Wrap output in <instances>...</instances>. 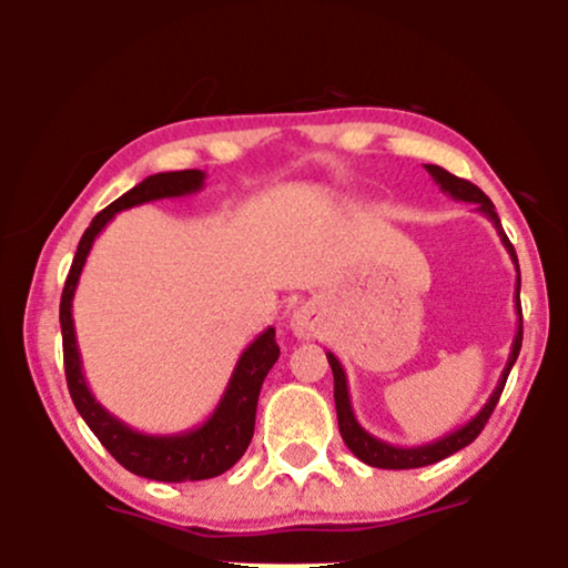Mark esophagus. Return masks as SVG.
Masks as SVG:
<instances>
[{
  "label": "esophagus",
  "mask_w": 568,
  "mask_h": 568,
  "mask_svg": "<svg viewBox=\"0 0 568 568\" xmlns=\"http://www.w3.org/2000/svg\"><path fill=\"white\" fill-rule=\"evenodd\" d=\"M291 328L298 338H312L321 331V321H317V310L312 304L296 306L291 317Z\"/></svg>",
  "instance_id": "esophagus-1"
}]
</instances>
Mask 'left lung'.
Here are the masks:
<instances>
[{
    "instance_id": "left-lung-1",
    "label": "left lung",
    "mask_w": 568,
    "mask_h": 568,
    "mask_svg": "<svg viewBox=\"0 0 568 568\" xmlns=\"http://www.w3.org/2000/svg\"><path fill=\"white\" fill-rule=\"evenodd\" d=\"M425 168H427V173L435 179V184L443 189V192L452 194L454 200L475 202V205H478V211L484 213V216L491 221L494 226H497V232H499V237H501V245L507 247V253H510V258H513V264H515V272H518V280H515V312H518V331H515L510 357H507V366H505V371H501L497 387H494V393L486 400V406L480 408L478 414H475L473 419L467 422V425H462L459 429H454V433L443 435V438H438V440L425 443V446H414V448H400V446H393V443H384V440L374 438V435L366 433V429L361 427V422L355 419V410H352V403H349L347 374H344L342 363H338V357L334 355V352H325V357H328V363H331V371H334V400H336V416H338V433H342L344 443H347V448L357 456V459L366 462V465H371V467H382V470H414V467H427V465H435V462L446 459V456L456 454V452H459V448L470 446V443L480 435V429L486 427V422H488V416H491V410L497 408L501 389H505L507 376H510V368L515 366V361H518L520 342H524V315H520V270H518V256H515V247H513L510 240H507L505 230H501V221L497 216V211H494V202L488 200L478 186L470 184V181L456 179V175H452L448 171H443L440 165H425Z\"/></svg>"
}]
</instances>
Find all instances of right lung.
Here are the masks:
<instances>
[{"label": "right lung", "instance_id": "right-lung-1", "mask_svg": "<svg viewBox=\"0 0 568 568\" xmlns=\"http://www.w3.org/2000/svg\"><path fill=\"white\" fill-rule=\"evenodd\" d=\"M205 184L202 171H173L158 173L143 179L139 186L122 194L112 205L103 207L98 216L90 221L84 230L80 245H77L74 262H71L67 285L61 293V334H63V366H67V384L71 400L88 427L93 429L101 446L120 462L125 470L149 480H162V484H181V480H205L226 473L240 456L245 454L247 443L253 438V425H256V403L262 384L280 357V347L275 342V328H266L247 344L240 355L237 366L232 371V379L221 395L216 410L202 422L200 427L184 429L173 435H146L139 429L128 427L125 422L109 414L95 395L90 393L88 382L82 374V357L77 349L74 317H71V302H74L77 283H80L82 266L88 262V253L103 226L112 221L120 211L143 205L152 200L165 197H186V194L200 192Z\"/></svg>", "mask_w": 568, "mask_h": 568}]
</instances>
